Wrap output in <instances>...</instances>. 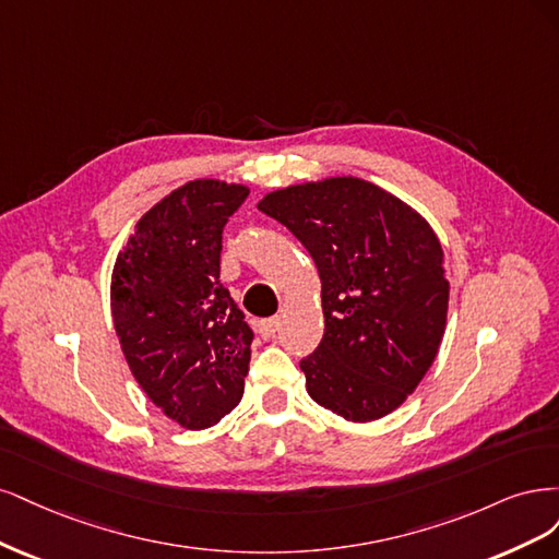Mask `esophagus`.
<instances>
[{
    "mask_svg": "<svg viewBox=\"0 0 559 559\" xmlns=\"http://www.w3.org/2000/svg\"><path fill=\"white\" fill-rule=\"evenodd\" d=\"M278 328H281V320H278V318H269V320H262L260 325H258V330H260V336H264V338L274 336V334L278 332Z\"/></svg>",
    "mask_w": 559,
    "mask_h": 559,
    "instance_id": "1",
    "label": "esophagus"
}]
</instances>
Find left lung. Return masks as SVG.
Here are the masks:
<instances>
[{"label": "left lung", "mask_w": 559, "mask_h": 559, "mask_svg": "<svg viewBox=\"0 0 559 559\" xmlns=\"http://www.w3.org/2000/svg\"><path fill=\"white\" fill-rule=\"evenodd\" d=\"M258 209L295 234L320 274L325 334L299 362L311 400L353 423L388 416L443 338L448 281L435 229L353 176L269 192Z\"/></svg>", "instance_id": "8db88e82"}]
</instances>
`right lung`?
<instances>
[{"instance_id":"1","label":"right lung","mask_w":559,"mask_h":559,"mask_svg":"<svg viewBox=\"0 0 559 559\" xmlns=\"http://www.w3.org/2000/svg\"><path fill=\"white\" fill-rule=\"evenodd\" d=\"M248 188L190 181L136 223L118 253L111 313L136 383L188 429L243 397L253 330L221 283L223 229Z\"/></svg>"}]
</instances>
